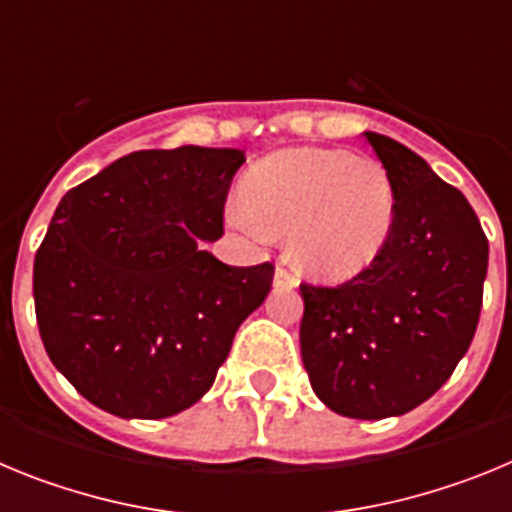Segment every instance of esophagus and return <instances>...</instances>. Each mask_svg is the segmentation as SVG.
Instances as JSON below:
<instances>
[{"label":"esophagus","instance_id":"34e87169","mask_svg":"<svg viewBox=\"0 0 512 512\" xmlns=\"http://www.w3.org/2000/svg\"><path fill=\"white\" fill-rule=\"evenodd\" d=\"M274 287H277V289H295L297 279L292 277V271H287L284 266H277V271H274Z\"/></svg>","mask_w":512,"mask_h":512}]
</instances>
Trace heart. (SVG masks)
I'll return each mask as SVG.
<instances>
[{
	"mask_svg": "<svg viewBox=\"0 0 512 512\" xmlns=\"http://www.w3.org/2000/svg\"><path fill=\"white\" fill-rule=\"evenodd\" d=\"M235 225L289 238L297 269L343 282L377 261L395 228V189L374 158L338 148H287L241 179Z\"/></svg>",
	"mask_w": 512,
	"mask_h": 512,
	"instance_id": "obj_1",
	"label": "heart"
}]
</instances>
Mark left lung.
Returning a JSON list of instances; mask_svg holds the SVG:
<instances>
[{"label":"left lung","instance_id":"1","mask_svg":"<svg viewBox=\"0 0 512 512\" xmlns=\"http://www.w3.org/2000/svg\"><path fill=\"white\" fill-rule=\"evenodd\" d=\"M364 138L392 179L395 228L351 282L302 284L300 348L323 405L382 420L436 395L467 354L490 246L467 197L418 153L372 130Z\"/></svg>","mask_w":512,"mask_h":512}]
</instances>
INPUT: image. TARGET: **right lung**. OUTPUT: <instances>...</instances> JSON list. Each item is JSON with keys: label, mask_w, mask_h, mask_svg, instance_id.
<instances>
[{"label": "right lung", "mask_w": 512, "mask_h": 512, "mask_svg": "<svg viewBox=\"0 0 512 512\" xmlns=\"http://www.w3.org/2000/svg\"><path fill=\"white\" fill-rule=\"evenodd\" d=\"M238 148L117 158L56 207L35 253L43 346L79 395L117 418L158 420L200 402L274 266H228L223 235Z\"/></svg>", "instance_id": "1"}]
</instances>
